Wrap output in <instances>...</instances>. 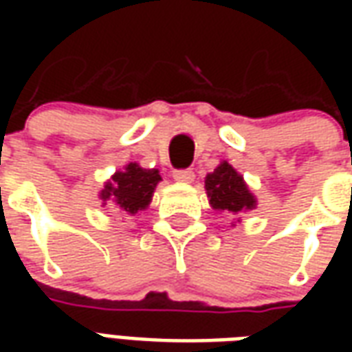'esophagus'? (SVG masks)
<instances>
[{"label": "esophagus", "mask_w": 352, "mask_h": 352, "mask_svg": "<svg viewBox=\"0 0 352 352\" xmlns=\"http://www.w3.org/2000/svg\"><path fill=\"white\" fill-rule=\"evenodd\" d=\"M173 179L181 181V183H192L194 181V169H175L173 171Z\"/></svg>", "instance_id": "1"}]
</instances>
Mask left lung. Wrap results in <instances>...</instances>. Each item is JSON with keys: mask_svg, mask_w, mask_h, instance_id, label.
<instances>
[{"mask_svg": "<svg viewBox=\"0 0 352 352\" xmlns=\"http://www.w3.org/2000/svg\"><path fill=\"white\" fill-rule=\"evenodd\" d=\"M206 188L211 206L219 211L239 213L256 206V199L243 183V177L228 162H222L213 173L206 177Z\"/></svg>", "mask_w": 352, "mask_h": 352, "instance_id": "obj_1", "label": "left lung"}]
</instances>
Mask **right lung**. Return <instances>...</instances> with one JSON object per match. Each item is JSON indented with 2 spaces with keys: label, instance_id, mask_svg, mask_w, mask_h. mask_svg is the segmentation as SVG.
Here are the masks:
<instances>
[{
  "label": "right lung",
  "instance_id": "obj_1",
  "mask_svg": "<svg viewBox=\"0 0 352 352\" xmlns=\"http://www.w3.org/2000/svg\"><path fill=\"white\" fill-rule=\"evenodd\" d=\"M162 177L158 169H143L138 164H128L124 171L113 175V183L105 184L101 199H113L126 213L143 211L153 198V192Z\"/></svg>",
  "mask_w": 352,
  "mask_h": 352
}]
</instances>
